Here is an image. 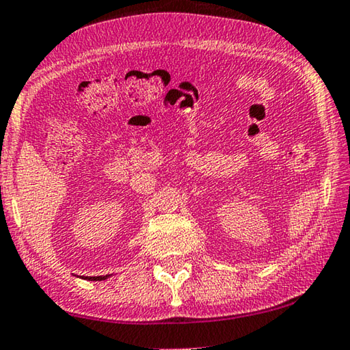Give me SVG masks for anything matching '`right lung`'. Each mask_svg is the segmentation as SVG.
I'll use <instances>...</instances> for the list:
<instances>
[{"label":"right lung","mask_w":350,"mask_h":350,"mask_svg":"<svg viewBox=\"0 0 350 350\" xmlns=\"http://www.w3.org/2000/svg\"><path fill=\"white\" fill-rule=\"evenodd\" d=\"M107 277V275H106ZM106 277H89L88 280H103V278H106Z\"/></svg>","instance_id":"add662e5"}]
</instances>
